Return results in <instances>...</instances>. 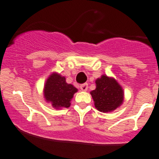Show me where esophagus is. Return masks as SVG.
Segmentation results:
<instances>
[{"label":"esophagus","mask_w":159,"mask_h":159,"mask_svg":"<svg viewBox=\"0 0 159 159\" xmlns=\"http://www.w3.org/2000/svg\"><path fill=\"white\" fill-rule=\"evenodd\" d=\"M80 89H81V91H86L88 90V89H89V84H88L87 83H84V84H81V86H80Z\"/></svg>","instance_id":"34e87169"}]
</instances>
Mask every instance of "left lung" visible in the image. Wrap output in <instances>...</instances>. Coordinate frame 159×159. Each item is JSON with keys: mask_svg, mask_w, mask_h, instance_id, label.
<instances>
[{"mask_svg": "<svg viewBox=\"0 0 159 159\" xmlns=\"http://www.w3.org/2000/svg\"><path fill=\"white\" fill-rule=\"evenodd\" d=\"M96 89L90 92L94 107L99 111L108 113L119 108L124 102V91L112 77L103 75L95 81Z\"/></svg>", "mask_w": 159, "mask_h": 159, "instance_id": "left-lung-1", "label": "left lung"}]
</instances>
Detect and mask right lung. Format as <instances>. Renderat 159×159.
Listing matches in <instances>:
<instances>
[{"instance_id": "add662e5", "label": "right lung", "mask_w": 159, "mask_h": 159, "mask_svg": "<svg viewBox=\"0 0 159 159\" xmlns=\"http://www.w3.org/2000/svg\"><path fill=\"white\" fill-rule=\"evenodd\" d=\"M78 89L66 82L65 77L53 72L46 80L43 90L45 102L51 103L55 109L69 108L70 101Z\"/></svg>"}]
</instances>
